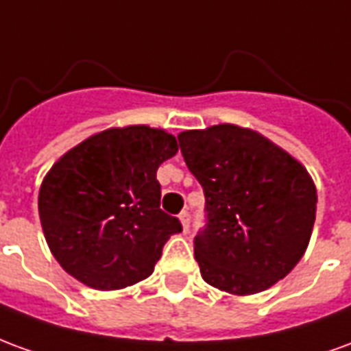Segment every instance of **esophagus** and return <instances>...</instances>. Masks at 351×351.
<instances>
[{"label":"esophagus","mask_w":351,"mask_h":351,"mask_svg":"<svg viewBox=\"0 0 351 351\" xmlns=\"http://www.w3.org/2000/svg\"><path fill=\"white\" fill-rule=\"evenodd\" d=\"M178 220H180V223H182L184 231L190 228V213H188V210H182L180 216H178Z\"/></svg>","instance_id":"obj_1"}]
</instances>
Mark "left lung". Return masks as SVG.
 Instances as JSON below:
<instances>
[{
  "instance_id": "left-lung-1",
  "label": "left lung",
  "mask_w": 351,
  "mask_h": 351,
  "mask_svg": "<svg viewBox=\"0 0 351 351\" xmlns=\"http://www.w3.org/2000/svg\"><path fill=\"white\" fill-rule=\"evenodd\" d=\"M178 143L205 191L206 228L193 241L203 280L254 295L287 276L316 221V186L304 165L235 123L182 131Z\"/></svg>"
}]
</instances>
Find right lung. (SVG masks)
I'll list each match as a JSON object with an SVG mask.
<instances>
[{"label": "right lung", "instance_id": "right-lung-1", "mask_svg": "<svg viewBox=\"0 0 351 351\" xmlns=\"http://www.w3.org/2000/svg\"><path fill=\"white\" fill-rule=\"evenodd\" d=\"M175 135L148 125L99 131L50 167L39 218L52 256L84 286L112 291L148 278L180 221L160 208L158 167Z\"/></svg>", "mask_w": 351, "mask_h": 351}]
</instances>
